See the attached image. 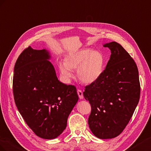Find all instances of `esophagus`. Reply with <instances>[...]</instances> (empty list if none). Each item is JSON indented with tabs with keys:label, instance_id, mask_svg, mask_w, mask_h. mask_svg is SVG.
<instances>
[{
	"label": "esophagus",
	"instance_id": "obj_1",
	"mask_svg": "<svg viewBox=\"0 0 151 151\" xmlns=\"http://www.w3.org/2000/svg\"><path fill=\"white\" fill-rule=\"evenodd\" d=\"M77 93L78 95V97L80 99H83V92L81 91V90H77Z\"/></svg>",
	"mask_w": 151,
	"mask_h": 151
}]
</instances>
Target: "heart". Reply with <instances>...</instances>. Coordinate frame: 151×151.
Instances as JSON below:
<instances>
[{"label":"heart","instance_id":"heart-1","mask_svg":"<svg viewBox=\"0 0 151 151\" xmlns=\"http://www.w3.org/2000/svg\"><path fill=\"white\" fill-rule=\"evenodd\" d=\"M104 58L98 50L83 49L68 55L64 63H59L61 76L65 80L73 76L71 70H76L77 76L81 82L90 84L95 82L101 76L104 68Z\"/></svg>","mask_w":151,"mask_h":151}]
</instances>
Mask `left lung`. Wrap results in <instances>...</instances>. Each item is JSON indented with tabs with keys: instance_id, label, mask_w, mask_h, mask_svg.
<instances>
[{
	"instance_id": "obj_1",
	"label": "left lung",
	"mask_w": 151,
	"mask_h": 151,
	"mask_svg": "<svg viewBox=\"0 0 151 151\" xmlns=\"http://www.w3.org/2000/svg\"><path fill=\"white\" fill-rule=\"evenodd\" d=\"M111 50L106 69L95 82L85 87L83 96L91 106L88 119L93 134L101 139L118 136L139 103V71L123 47L116 42L104 44Z\"/></svg>"
}]
</instances>
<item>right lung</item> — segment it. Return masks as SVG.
<instances>
[{
	"mask_svg": "<svg viewBox=\"0 0 151 151\" xmlns=\"http://www.w3.org/2000/svg\"><path fill=\"white\" fill-rule=\"evenodd\" d=\"M45 49L29 46L19 55L14 70V99L28 126L42 139L63 133L69 115L78 100L74 85L59 81Z\"/></svg>",
	"mask_w": 151,
	"mask_h": 151,
	"instance_id": "obj_1",
	"label": "right lung"
}]
</instances>
